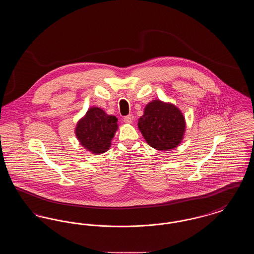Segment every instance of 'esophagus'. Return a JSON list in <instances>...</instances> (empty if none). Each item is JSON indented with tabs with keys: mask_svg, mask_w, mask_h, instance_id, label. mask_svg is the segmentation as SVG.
Segmentation results:
<instances>
[{
	"mask_svg": "<svg viewBox=\"0 0 254 254\" xmlns=\"http://www.w3.org/2000/svg\"><path fill=\"white\" fill-rule=\"evenodd\" d=\"M133 115H127V116H126L125 118H124V122L126 123V124H131L133 122Z\"/></svg>",
	"mask_w": 254,
	"mask_h": 254,
	"instance_id": "1",
	"label": "esophagus"
}]
</instances>
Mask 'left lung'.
I'll return each mask as SVG.
<instances>
[{"instance_id": "8db88e82", "label": "left lung", "mask_w": 254, "mask_h": 254, "mask_svg": "<svg viewBox=\"0 0 254 254\" xmlns=\"http://www.w3.org/2000/svg\"><path fill=\"white\" fill-rule=\"evenodd\" d=\"M138 128L145 142L157 150L169 151L180 145L186 132V120L181 110L161 100L149 102L138 119Z\"/></svg>"}]
</instances>
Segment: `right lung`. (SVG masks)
I'll return each mask as SVG.
<instances>
[{
  "label": "right lung",
  "mask_w": 254,
  "mask_h": 254,
  "mask_svg": "<svg viewBox=\"0 0 254 254\" xmlns=\"http://www.w3.org/2000/svg\"><path fill=\"white\" fill-rule=\"evenodd\" d=\"M118 119L109 115L104 109L92 107L77 122L75 135L87 151L98 155L107 152L111 140L118 129Z\"/></svg>",
  "instance_id": "1"
}]
</instances>
